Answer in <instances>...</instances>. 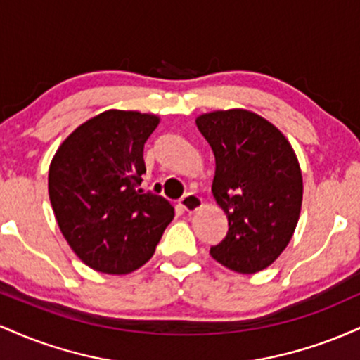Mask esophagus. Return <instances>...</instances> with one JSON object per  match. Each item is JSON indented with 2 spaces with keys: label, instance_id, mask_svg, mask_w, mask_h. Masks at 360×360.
<instances>
[{
  "label": "esophagus",
  "instance_id": "obj_1",
  "mask_svg": "<svg viewBox=\"0 0 360 360\" xmlns=\"http://www.w3.org/2000/svg\"><path fill=\"white\" fill-rule=\"evenodd\" d=\"M179 206L184 210V212L194 213L203 206V198L198 196V194L194 193H188L179 200Z\"/></svg>",
  "mask_w": 360,
  "mask_h": 360
}]
</instances>
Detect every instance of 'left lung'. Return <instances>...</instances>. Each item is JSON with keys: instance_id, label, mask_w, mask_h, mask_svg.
Masks as SVG:
<instances>
[{"instance_id": "left-lung-1", "label": "left lung", "mask_w": 360, "mask_h": 360, "mask_svg": "<svg viewBox=\"0 0 360 360\" xmlns=\"http://www.w3.org/2000/svg\"><path fill=\"white\" fill-rule=\"evenodd\" d=\"M196 125L214 154V200L229 233L210 249L221 266L240 274L269 267L288 247L303 203L298 157L278 127L254 111L203 113Z\"/></svg>"}]
</instances>
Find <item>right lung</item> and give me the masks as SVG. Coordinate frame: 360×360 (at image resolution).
<instances>
[{"label": "right lung", "instance_id": "1", "mask_svg": "<svg viewBox=\"0 0 360 360\" xmlns=\"http://www.w3.org/2000/svg\"><path fill=\"white\" fill-rule=\"evenodd\" d=\"M157 115L108 110L69 135L49 167V198L74 254L105 274H128L150 260L174 218L166 198L140 188L143 143Z\"/></svg>", "mask_w": 360, "mask_h": 360}]
</instances>
